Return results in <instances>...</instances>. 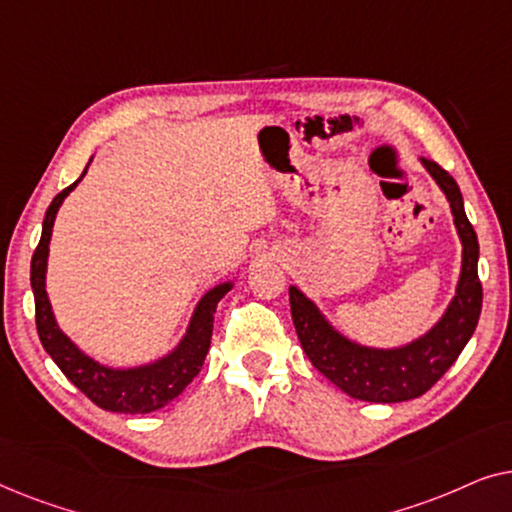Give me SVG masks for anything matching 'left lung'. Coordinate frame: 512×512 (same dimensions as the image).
Here are the masks:
<instances>
[{
    "mask_svg": "<svg viewBox=\"0 0 512 512\" xmlns=\"http://www.w3.org/2000/svg\"><path fill=\"white\" fill-rule=\"evenodd\" d=\"M422 165L450 202L454 228L461 240L457 289L443 317L429 331L401 347L361 345L340 333L317 303L307 298L298 286H289L293 326H296L307 359L335 387L359 401L401 403L426 394L457 361L480 319L482 284L478 279V235L464 212V198H461L457 181L433 160L422 158Z\"/></svg>",
    "mask_w": 512,
    "mask_h": 512,
    "instance_id": "left-lung-1",
    "label": "left lung"
}]
</instances>
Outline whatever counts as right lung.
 <instances>
[{"label": "right lung", "mask_w": 512, "mask_h": 512, "mask_svg": "<svg viewBox=\"0 0 512 512\" xmlns=\"http://www.w3.org/2000/svg\"><path fill=\"white\" fill-rule=\"evenodd\" d=\"M93 160V158H90ZM90 165V163H88ZM86 170L72 186L58 193L46 209L44 226H41L39 247L32 256L30 265V284L34 293V310H37V331L41 345L51 359L58 363V368L67 375V380L79 387L95 405L109 412H125V415H144V412L160 410L163 405L174 401L193 377L200 373L205 356L209 352L214 328V312L219 300L233 289L235 282H221L205 291V296L198 300L195 310L188 321L186 333L174 345L170 352L158 356L149 363H139L130 368L104 366L93 356L83 352L76 342L58 326L51 300L46 293V270H48V244H51L53 223L58 216V209L69 193L79 186V181L86 177Z\"/></svg>", "instance_id": "right-lung-1"}]
</instances>
